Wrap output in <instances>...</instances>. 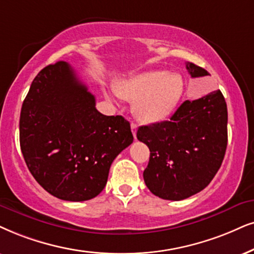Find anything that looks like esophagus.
<instances>
[{"mask_svg":"<svg viewBox=\"0 0 254 254\" xmlns=\"http://www.w3.org/2000/svg\"><path fill=\"white\" fill-rule=\"evenodd\" d=\"M131 131H132L134 139H136V133H137V124L136 123H131Z\"/></svg>","mask_w":254,"mask_h":254,"instance_id":"obj_1","label":"esophagus"}]
</instances>
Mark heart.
Listing matches in <instances>:
<instances>
[{
  "label": "heart",
  "instance_id": "1",
  "mask_svg": "<svg viewBox=\"0 0 254 254\" xmlns=\"http://www.w3.org/2000/svg\"><path fill=\"white\" fill-rule=\"evenodd\" d=\"M122 98L133 102L140 122L157 124L171 116L184 94V81L178 73L147 70L127 77L115 85Z\"/></svg>",
  "mask_w": 254,
  "mask_h": 254
}]
</instances>
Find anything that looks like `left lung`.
<instances>
[{
    "mask_svg": "<svg viewBox=\"0 0 254 254\" xmlns=\"http://www.w3.org/2000/svg\"><path fill=\"white\" fill-rule=\"evenodd\" d=\"M191 77L210 75L186 63ZM137 138L150 149L143 177L166 200H183L204 190L223 163L227 146V107L220 90L185 101L170 121L140 127Z\"/></svg>",
    "mask_w": 254,
    "mask_h": 254,
    "instance_id": "8db88e82",
    "label": "left lung"
}]
</instances>
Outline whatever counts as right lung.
<instances>
[{
	"label": "right lung",
	"instance_id": "1",
	"mask_svg": "<svg viewBox=\"0 0 254 254\" xmlns=\"http://www.w3.org/2000/svg\"><path fill=\"white\" fill-rule=\"evenodd\" d=\"M132 140L129 122L101 114L66 62L50 64L34 78L21 109V150L29 171L54 197L98 195L114 159Z\"/></svg>",
	"mask_w": 254,
	"mask_h": 254
}]
</instances>
